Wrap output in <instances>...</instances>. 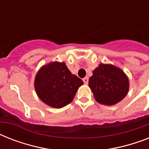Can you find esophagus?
<instances>
[{
	"mask_svg": "<svg viewBox=\"0 0 149 149\" xmlns=\"http://www.w3.org/2000/svg\"><path fill=\"white\" fill-rule=\"evenodd\" d=\"M83 80H84V83L85 84H88V81H89L88 77H85V78H84V79H83Z\"/></svg>",
	"mask_w": 149,
	"mask_h": 149,
	"instance_id": "34e87169",
	"label": "esophagus"
}]
</instances>
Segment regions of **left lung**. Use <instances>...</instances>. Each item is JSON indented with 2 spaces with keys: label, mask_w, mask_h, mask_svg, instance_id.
I'll list each match as a JSON object with an SVG mask.
<instances>
[{
  "label": "left lung",
  "mask_w": 149,
  "mask_h": 149,
  "mask_svg": "<svg viewBox=\"0 0 149 149\" xmlns=\"http://www.w3.org/2000/svg\"><path fill=\"white\" fill-rule=\"evenodd\" d=\"M89 86L99 104L113 105L127 95L129 80L125 72L111 64H100L89 79Z\"/></svg>",
  "instance_id": "left-lung-1"
}]
</instances>
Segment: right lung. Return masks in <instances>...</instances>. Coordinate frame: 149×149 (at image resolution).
Segmentation results:
<instances>
[{
    "instance_id": "right-lung-1",
    "label": "right lung",
    "mask_w": 149,
    "mask_h": 149,
    "mask_svg": "<svg viewBox=\"0 0 149 149\" xmlns=\"http://www.w3.org/2000/svg\"><path fill=\"white\" fill-rule=\"evenodd\" d=\"M84 82L71 73L65 63L53 62L43 65L35 79V89L45 104L62 108L70 104Z\"/></svg>"
}]
</instances>
